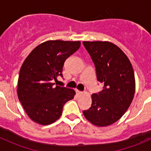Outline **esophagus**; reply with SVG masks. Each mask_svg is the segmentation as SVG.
<instances>
[{
    "mask_svg": "<svg viewBox=\"0 0 151 151\" xmlns=\"http://www.w3.org/2000/svg\"><path fill=\"white\" fill-rule=\"evenodd\" d=\"M76 94H78V95H80V94H82V92L80 91H78V90H76Z\"/></svg>",
    "mask_w": 151,
    "mask_h": 151,
    "instance_id": "obj_1",
    "label": "esophagus"
}]
</instances>
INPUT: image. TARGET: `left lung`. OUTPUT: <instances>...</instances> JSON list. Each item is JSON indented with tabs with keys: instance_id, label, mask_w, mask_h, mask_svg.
Masks as SVG:
<instances>
[{
	"instance_id": "left-lung-1",
	"label": "left lung",
	"mask_w": 151,
	"mask_h": 151,
	"mask_svg": "<svg viewBox=\"0 0 151 151\" xmlns=\"http://www.w3.org/2000/svg\"><path fill=\"white\" fill-rule=\"evenodd\" d=\"M96 69L103 90L91 95V106L84 110L87 120L104 127L118 121L126 112L135 91L133 68L127 56L109 41H83Z\"/></svg>"
}]
</instances>
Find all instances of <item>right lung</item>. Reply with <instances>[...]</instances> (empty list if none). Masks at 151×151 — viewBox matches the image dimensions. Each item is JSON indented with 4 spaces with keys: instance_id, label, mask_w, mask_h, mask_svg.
I'll use <instances>...</instances> for the list:
<instances>
[{
    "instance_id": "1",
    "label": "right lung",
    "mask_w": 151,
    "mask_h": 151,
    "mask_svg": "<svg viewBox=\"0 0 151 151\" xmlns=\"http://www.w3.org/2000/svg\"><path fill=\"white\" fill-rule=\"evenodd\" d=\"M78 41H47L38 45L24 60L17 85L18 98L33 122L49 125L57 120L63 106L74 98V90L54 85L63 77L68 57L80 47Z\"/></svg>"
}]
</instances>
